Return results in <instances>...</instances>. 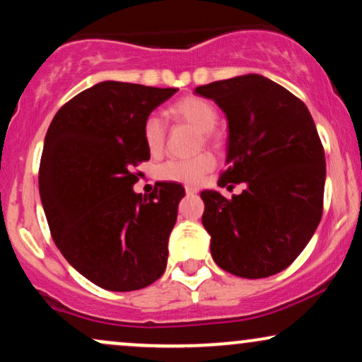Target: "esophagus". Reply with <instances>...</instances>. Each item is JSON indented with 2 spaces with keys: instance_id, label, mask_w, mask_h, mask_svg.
<instances>
[{
  "instance_id": "esophagus-1",
  "label": "esophagus",
  "mask_w": 362,
  "mask_h": 362,
  "mask_svg": "<svg viewBox=\"0 0 362 362\" xmlns=\"http://www.w3.org/2000/svg\"><path fill=\"white\" fill-rule=\"evenodd\" d=\"M185 192H187V195H194V194H197L199 190L192 185H185Z\"/></svg>"
}]
</instances>
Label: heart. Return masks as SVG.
<instances>
[{"instance_id":"heart-1","label":"heart","mask_w":362,"mask_h":362,"mask_svg":"<svg viewBox=\"0 0 362 362\" xmlns=\"http://www.w3.org/2000/svg\"><path fill=\"white\" fill-rule=\"evenodd\" d=\"M172 117L177 122L187 124L194 127L195 131L201 132V143H213L214 141V127L218 124V110L209 100L201 97H184L175 102L170 109ZM143 138L148 151L151 155H158L165 146V138H167V127L165 122L158 115H149L144 120L143 126ZM216 160L211 153H202L189 160H168L161 163L156 170V175L161 180L177 182V184L185 185H197L211 170L214 168Z\"/></svg>"}]
</instances>
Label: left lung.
<instances>
[{"instance_id":"8db88e82","label":"left lung","mask_w":362,"mask_h":362,"mask_svg":"<svg viewBox=\"0 0 362 362\" xmlns=\"http://www.w3.org/2000/svg\"><path fill=\"white\" fill-rule=\"evenodd\" d=\"M228 119L226 165L218 184H245L226 199L202 190V224L223 271L260 279L284 271L317 230L323 213L325 151L310 110L260 74L197 86Z\"/></svg>"}]
</instances>
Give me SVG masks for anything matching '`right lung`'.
Returning a JSON list of instances; mask_svg holds the SVG:
<instances>
[{"label":"right lung","instance_id":"add662e5","mask_svg":"<svg viewBox=\"0 0 362 362\" xmlns=\"http://www.w3.org/2000/svg\"><path fill=\"white\" fill-rule=\"evenodd\" d=\"M177 88L102 81L57 110L44 141L39 192L54 243L107 291H136L163 276L184 187L132 185L149 160L143 126Z\"/></svg>","mask_w":362,"mask_h":362}]
</instances>
